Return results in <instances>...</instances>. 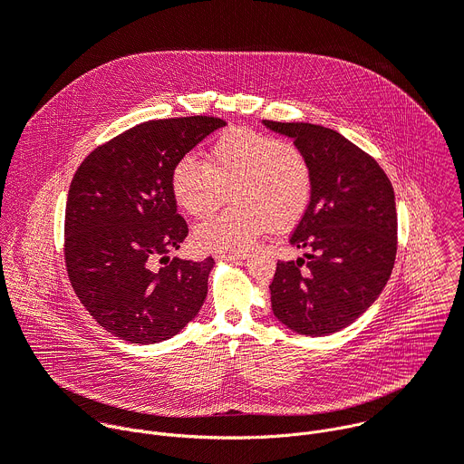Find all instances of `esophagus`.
<instances>
[{
    "label": "esophagus",
    "mask_w": 464,
    "mask_h": 464,
    "mask_svg": "<svg viewBox=\"0 0 464 464\" xmlns=\"http://www.w3.org/2000/svg\"><path fill=\"white\" fill-rule=\"evenodd\" d=\"M218 260H244L247 258L246 253H218L217 255Z\"/></svg>",
    "instance_id": "1"
}]
</instances>
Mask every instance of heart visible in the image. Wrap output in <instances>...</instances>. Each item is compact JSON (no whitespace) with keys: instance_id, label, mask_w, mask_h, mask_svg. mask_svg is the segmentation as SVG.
<instances>
[{"instance_id":"b5f03b06","label":"heart","mask_w":464,"mask_h":464,"mask_svg":"<svg viewBox=\"0 0 464 464\" xmlns=\"http://www.w3.org/2000/svg\"><path fill=\"white\" fill-rule=\"evenodd\" d=\"M176 204L190 217L211 215L231 190L233 208L196 226L206 251H246L270 227L286 231L304 215L312 196V167L294 145L260 131H226L209 163L183 156L170 178Z\"/></svg>"}]
</instances>
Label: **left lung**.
Wrapping results in <instances>:
<instances>
[{
  "mask_svg": "<svg viewBox=\"0 0 464 464\" xmlns=\"http://www.w3.org/2000/svg\"><path fill=\"white\" fill-rule=\"evenodd\" d=\"M286 136L312 167L310 204L279 260L272 310L290 330L328 336L354 323L385 288L396 256V208L389 178L347 138L319 124L262 121Z\"/></svg>",
  "mask_w": 464,
  "mask_h": 464,
  "instance_id": "1",
  "label": "left lung"
}]
</instances>
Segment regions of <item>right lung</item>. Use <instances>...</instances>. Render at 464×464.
I'll return each instance as SVG.
<instances>
[{"mask_svg": "<svg viewBox=\"0 0 464 464\" xmlns=\"http://www.w3.org/2000/svg\"><path fill=\"white\" fill-rule=\"evenodd\" d=\"M226 126L194 115L149 121L95 149L77 169L65 204V266L90 315L128 343L165 342L187 326L208 297L215 260L192 262L179 249L188 227L176 211V163Z\"/></svg>", "mask_w": 464, "mask_h": 464, "instance_id": "obj_1", "label": "right lung"}]
</instances>
